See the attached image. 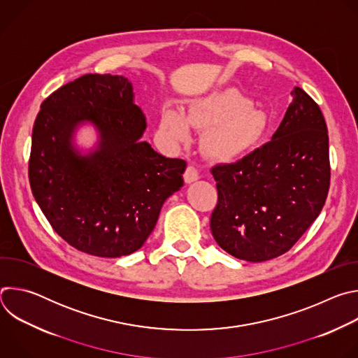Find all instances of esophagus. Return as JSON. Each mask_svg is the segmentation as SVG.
Here are the masks:
<instances>
[{
	"mask_svg": "<svg viewBox=\"0 0 358 358\" xmlns=\"http://www.w3.org/2000/svg\"><path fill=\"white\" fill-rule=\"evenodd\" d=\"M199 178V173H198V170L194 167V166H188L187 167V170H185V173H184V180H185V182H192V181H196Z\"/></svg>",
	"mask_w": 358,
	"mask_h": 358,
	"instance_id": "esophagus-1",
	"label": "esophagus"
}]
</instances>
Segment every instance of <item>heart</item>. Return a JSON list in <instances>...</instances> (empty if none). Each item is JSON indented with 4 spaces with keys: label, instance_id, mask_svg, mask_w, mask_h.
I'll list each match as a JSON object with an SVG mask.
<instances>
[{
    "label": "heart",
    "instance_id": "1",
    "mask_svg": "<svg viewBox=\"0 0 358 358\" xmlns=\"http://www.w3.org/2000/svg\"><path fill=\"white\" fill-rule=\"evenodd\" d=\"M188 124L208 129L206 147L218 159H232L257 143L265 129L264 115L235 90H225L202 97L189 106L185 119L166 109L160 120V134L171 144L188 138Z\"/></svg>",
    "mask_w": 358,
    "mask_h": 358
}]
</instances>
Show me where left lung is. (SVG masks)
<instances>
[{
    "instance_id": "left-lung-1",
    "label": "left lung",
    "mask_w": 358,
    "mask_h": 358,
    "mask_svg": "<svg viewBox=\"0 0 358 358\" xmlns=\"http://www.w3.org/2000/svg\"><path fill=\"white\" fill-rule=\"evenodd\" d=\"M272 140L211 169L218 202L211 232L232 257L264 262L287 252L319 217L330 187L329 134L316 101L300 87Z\"/></svg>"
}]
</instances>
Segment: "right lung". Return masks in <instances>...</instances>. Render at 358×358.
I'll list each match as a JSON object with an SVG mask.
<instances>
[{"label": "right lung", "instance_id": "1", "mask_svg": "<svg viewBox=\"0 0 358 358\" xmlns=\"http://www.w3.org/2000/svg\"><path fill=\"white\" fill-rule=\"evenodd\" d=\"M82 121L101 133L89 157L70 144ZM144 129L124 76L83 75L42 101L29 185L50 227L78 250L100 258L133 253L155 229L164 201L182 187L185 160L167 159L140 141Z\"/></svg>", "mask_w": 358, "mask_h": 358}]
</instances>
